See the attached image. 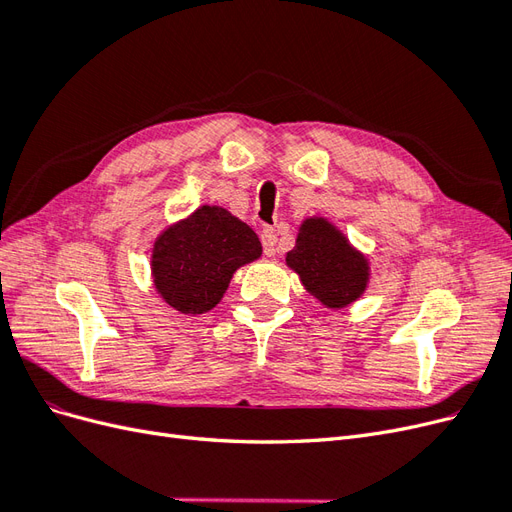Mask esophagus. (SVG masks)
I'll use <instances>...</instances> for the list:
<instances>
[{"mask_svg":"<svg viewBox=\"0 0 512 512\" xmlns=\"http://www.w3.org/2000/svg\"><path fill=\"white\" fill-rule=\"evenodd\" d=\"M260 241H262V250H265V254L267 256H275V252H277V235H275V230L273 228H269V226H265L262 228V235H260Z\"/></svg>","mask_w":512,"mask_h":512,"instance_id":"esophagus-1","label":"esophagus"}]
</instances>
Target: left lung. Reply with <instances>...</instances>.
Returning <instances> with one entry per match:
<instances>
[{"label": "left lung", "mask_w": 512, "mask_h": 512, "mask_svg": "<svg viewBox=\"0 0 512 512\" xmlns=\"http://www.w3.org/2000/svg\"><path fill=\"white\" fill-rule=\"evenodd\" d=\"M286 265L299 273L303 286L327 307H344L367 288V260L350 247L346 237L322 218L303 222L297 245Z\"/></svg>", "instance_id": "obj_1"}]
</instances>
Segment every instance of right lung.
I'll return each mask as SVG.
<instances>
[{
	"label": "right lung",
	"mask_w": 512,
	"mask_h": 512,
	"mask_svg": "<svg viewBox=\"0 0 512 512\" xmlns=\"http://www.w3.org/2000/svg\"><path fill=\"white\" fill-rule=\"evenodd\" d=\"M256 232L222 207H200L166 228L153 245L151 271L160 297L181 314H205L220 303L230 277L256 260Z\"/></svg>",
	"instance_id": "right-lung-1"
}]
</instances>
